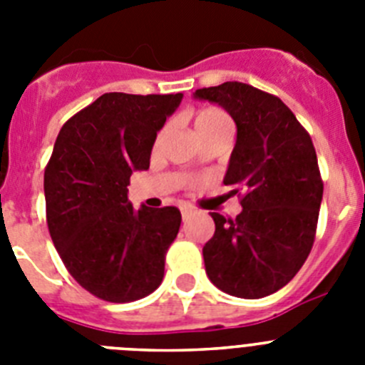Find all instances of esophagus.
I'll return each mask as SVG.
<instances>
[{
	"label": "esophagus",
	"instance_id": "obj_1",
	"mask_svg": "<svg viewBox=\"0 0 365 365\" xmlns=\"http://www.w3.org/2000/svg\"><path fill=\"white\" fill-rule=\"evenodd\" d=\"M193 214H195V210H193L192 206H182V208H180V215H182V221H186L188 217H192Z\"/></svg>",
	"mask_w": 365,
	"mask_h": 365
}]
</instances>
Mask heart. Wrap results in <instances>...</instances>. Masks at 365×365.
I'll return each instance as SVG.
<instances>
[{
  "label": "heart",
  "instance_id": "1",
  "mask_svg": "<svg viewBox=\"0 0 365 365\" xmlns=\"http://www.w3.org/2000/svg\"><path fill=\"white\" fill-rule=\"evenodd\" d=\"M219 128H232V120L227 113L219 108H202L195 115V130L197 135L212 133Z\"/></svg>",
  "mask_w": 365,
  "mask_h": 365
}]
</instances>
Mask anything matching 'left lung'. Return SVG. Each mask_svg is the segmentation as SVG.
Returning a JSON list of instances; mask_svg holds the SVG:
<instances>
[{"label":"left lung","mask_w":365,"mask_h":365,"mask_svg":"<svg viewBox=\"0 0 365 365\" xmlns=\"http://www.w3.org/2000/svg\"><path fill=\"white\" fill-rule=\"evenodd\" d=\"M193 96L225 108L237 125L222 182L243 210L235 219L212 214L206 274L227 294L263 298L294 278L314 243L324 182L311 135L278 96L248 83L202 87Z\"/></svg>","instance_id":"obj_1"}]
</instances>
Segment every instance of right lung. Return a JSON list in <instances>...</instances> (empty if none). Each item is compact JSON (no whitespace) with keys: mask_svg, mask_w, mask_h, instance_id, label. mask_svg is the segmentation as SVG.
I'll return each mask as SVG.
<instances>
[{"mask_svg":"<svg viewBox=\"0 0 365 365\" xmlns=\"http://www.w3.org/2000/svg\"><path fill=\"white\" fill-rule=\"evenodd\" d=\"M180 100L182 93H106L58 133L43 175L47 227L66 269L96 298L135 302L163 282L180 212L137 210L128 185L150 168L157 131Z\"/></svg>","mask_w":365,"mask_h":365,"instance_id":"1","label":"right lung"}]
</instances>
